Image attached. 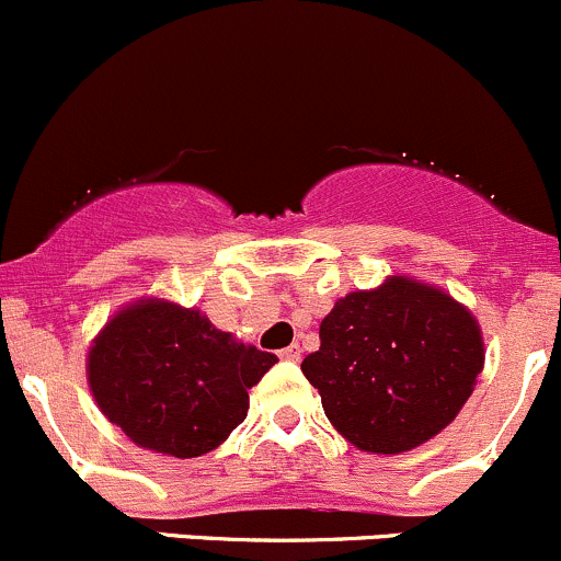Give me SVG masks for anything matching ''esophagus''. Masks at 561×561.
I'll list each match as a JSON object with an SVG mask.
<instances>
[{"instance_id": "esophagus-1", "label": "esophagus", "mask_w": 561, "mask_h": 561, "mask_svg": "<svg viewBox=\"0 0 561 561\" xmlns=\"http://www.w3.org/2000/svg\"><path fill=\"white\" fill-rule=\"evenodd\" d=\"M279 357L287 359V363H298V359H300V346H298V344L285 346V350L279 352Z\"/></svg>"}]
</instances>
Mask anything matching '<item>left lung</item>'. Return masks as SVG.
Listing matches in <instances>:
<instances>
[{
    "mask_svg": "<svg viewBox=\"0 0 561 561\" xmlns=\"http://www.w3.org/2000/svg\"><path fill=\"white\" fill-rule=\"evenodd\" d=\"M481 365L473 314L435 287L394 276L379 290L341 298L300 370L350 444L400 454L459 414Z\"/></svg>",
    "mask_w": 561,
    "mask_h": 561,
    "instance_id": "1",
    "label": "left lung"
}]
</instances>
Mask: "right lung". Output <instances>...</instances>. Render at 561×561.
<instances>
[{
  "instance_id": "add662e5",
  "label": "right lung",
  "mask_w": 561,
  "mask_h": 561,
  "mask_svg": "<svg viewBox=\"0 0 561 561\" xmlns=\"http://www.w3.org/2000/svg\"><path fill=\"white\" fill-rule=\"evenodd\" d=\"M274 363L196 309L141 300L91 346L88 385L102 414L134 444L187 459L217 449L244 422L247 389Z\"/></svg>"
}]
</instances>
